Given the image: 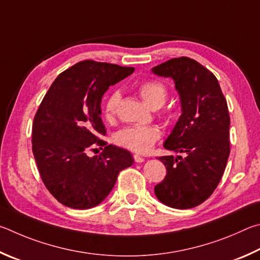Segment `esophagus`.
I'll list each match as a JSON object with an SVG mask.
<instances>
[{
    "label": "esophagus",
    "mask_w": 260,
    "mask_h": 260,
    "mask_svg": "<svg viewBox=\"0 0 260 260\" xmlns=\"http://www.w3.org/2000/svg\"><path fill=\"white\" fill-rule=\"evenodd\" d=\"M134 160H135V162H137V163H142V162L145 161V158H144L143 156L137 155V154H135V155H134Z\"/></svg>",
    "instance_id": "34e87169"
}]
</instances>
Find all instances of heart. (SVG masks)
Wrapping results in <instances>:
<instances>
[{
    "label": "heart",
    "mask_w": 260,
    "mask_h": 260,
    "mask_svg": "<svg viewBox=\"0 0 260 260\" xmlns=\"http://www.w3.org/2000/svg\"><path fill=\"white\" fill-rule=\"evenodd\" d=\"M138 92L144 102L154 109L161 107L168 97L167 86L156 80L143 82L138 86ZM120 100L121 92L118 90H114L107 95L104 104V114L108 121L115 116ZM160 136V130L156 126H127L118 131L115 136V142L130 151L146 153L157 142Z\"/></svg>",
    "instance_id": "b5f03b06"
}]
</instances>
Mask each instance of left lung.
I'll return each mask as SVG.
<instances>
[{"label": "left lung", "mask_w": 260, "mask_h": 260, "mask_svg": "<svg viewBox=\"0 0 260 260\" xmlns=\"http://www.w3.org/2000/svg\"><path fill=\"white\" fill-rule=\"evenodd\" d=\"M152 72L174 80L181 106V115L163 144L180 155L158 157L167 175L154 188L155 195L170 208L198 207L216 189L230 156L226 99L216 76L194 59H170Z\"/></svg>", "instance_id": "1"}]
</instances>
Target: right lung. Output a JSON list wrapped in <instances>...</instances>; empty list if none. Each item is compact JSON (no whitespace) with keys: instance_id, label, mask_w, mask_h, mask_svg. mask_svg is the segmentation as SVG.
Returning a JSON list of instances; mask_svg holds the SVG:
<instances>
[{"instance_id":"right-lung-1","label":"right lung","mask_w":260,"mask_h":260,"mask_svg":"<svg viewBox=\"0 0 260 260\" xmlns=\"http://www.w3.org/2000/svg\"><path fill=\"white\" fill-rule=\"evenodd\" d=\"M134 67L84 60L59 74L33 122V154L41 178L52 197L73 209H90L111 193L120 171L133 166L126 149L106 145L102 98ZM95 146L104 151L89 157Z\"/></svg>"}]
</instances>
